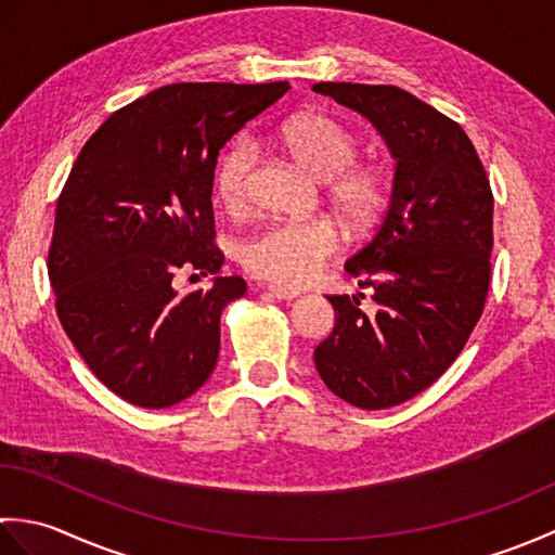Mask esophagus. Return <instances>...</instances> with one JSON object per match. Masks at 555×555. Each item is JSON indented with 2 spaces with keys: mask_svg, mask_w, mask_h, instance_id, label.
I'll return each mask as SVG.
<instances>
[{
  "mask_svg": "<svg viewBox=\"0 0 555 555\" xmlns=\"http://www.w3.org/2000/svg\"><path fill=\"white\" fill-rule=\"evenodd\" d=\"M267 291H269L274 298H279V300H293V298L300 296V291H296V288H284V286H269Z\"/></svg>",
  "mask_w": 555,
  "mask_h": 555,
  "instance_id": "1",
  "label": "esophagus"
}]
</instances>
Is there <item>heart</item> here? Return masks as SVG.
<instances>
[{"label": "heart", "instance_id": "1", "mask_svg": "<svg viewBox=\"0 0 555 555\" xmlns=\"http://www.w3.org/2000/svg\"><path fill=\"white\" fill-rule=\"evenodd\" d=\"M276 143L296 164L326 181V199L336 219L352 235L376 227L391 197L386 171L374 162L356 159V138L324 114L302 112L276 128ZM255 167L253 147L238 140L223 152L215 171V193L229 211L247 205V188ZM338 250L332 221H276L259 229L241 247V262L250 274L281 286H302Z\"/></svg>", "mask_w": 555, "mask_h": 555}]
</instances>
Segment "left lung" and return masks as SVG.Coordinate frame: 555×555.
I'll return each mask as SVG.
<instances>
[{"instance_id":"1","label":"left lung","mask_w":555,"mask_h":555,"mask_svg":"<svg viewBox=\"0 0 555 555\" xmlns=\"http://www.w3.org/2000/svg\"><path fill=\"white\" fill-rule=\"evenodd\" d=\"M314 92L360 112L396 157L382 227L346 262L372 286L328 296L336 326L314 350L328 391L362 410L405 403L451 367L477 326L491 284L493 193L473 140L396 86L317 82Z\"/></svg>"}]
</instances>
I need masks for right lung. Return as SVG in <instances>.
<instances>
[{"mask_svg":"<svg viewBox=\"0 0 555 555\" xmlns=\"http://www.w3.org/2000/svg\"><path fill=\"white\" fill-rule=\"evenodd\" d=\"M286 80L173 82L114 112L56 199L47 271L70 344L138 408H169L219 358V320L241 276L181 296V271L219 274L211 185L221 147L288 92ZM195 276V274H193Z\"/></svg>","mask_w":555,"mask_h":555,"instance_id":"add662e5","label":"right lung"}]
</instances>
